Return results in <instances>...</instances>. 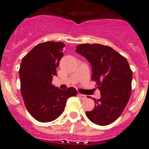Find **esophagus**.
Masks as SVG:
<instances>
[{
    "mask_svg": "<svg viewBox=\"0 0 149 149\" xmlns=\"http://www.w3.org/2000/svg\"><path fill=\"white\" fill-rule=\"evenodd\" d=\"M78 96L79 97H81L82 99H85V98H86V96L85 95H83V94H81V93H78Z\"/></svg>",
    "mask_w": 149,
    "mask_h": 149,
    "instance_id": "34e87169",
    "label": "esophagus"
}]
</instances>
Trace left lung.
I'll use <instances>...</instances> for the list:
<instances>
[{
    "label": "left lung",
    "mask_w": 149,
    "mask_h": 149,
    "mask_svg": "<svg viewBox=\"0 0 149 149\" xmlns=\"http://www.w3.org/2000/svg\"><path fill=\"white\" fill-rule=\"evenodd\" d=\"M76 52L91 63V80L101 92V98H94L95 107L86 112L88 119L98 125L115 122L127 105L131 93L132 71L125 57L112 48L99 44L76 46Z\"/></svg>",
    "instance_id": "8db88e82"
}]
</instances>
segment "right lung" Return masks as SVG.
Segmentation results:
<instances>
[{"mask_svg":"<svg viewBox=\"0 0 149 149\" xmlns=\"http://www.w3.org/2000/svg\"><path fill=\"white\" fill-rule=\"evenodd\" d=\"M64 47L60 42L39 43L22 60L19 77L22 98L27 111L40 122L57 119L64 111L67 99L77 94L75 88L62 90L51 84Z\"/></svg>","mask_w":149,"mask_h":149,"instance_id":"1","label":"right lung"}]
</instances>
